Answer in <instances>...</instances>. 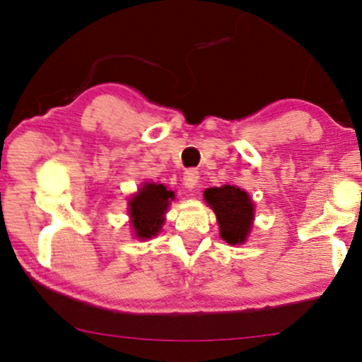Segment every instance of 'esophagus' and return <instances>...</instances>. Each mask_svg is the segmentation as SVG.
<instances>
[{
    "label": "esophagus",
    "instance_id": "34e87169",
    "mask_svg": "<svg viewBox=\"0 0 362 362\" xmlns=\"http://www.w3.org/2000/svg\"><path fill=\"white\" fill-rule=\"evenodd\" d=\"M185 186L189 191H196L199 187V173L194 170H187L185 173Z\"/></svg>",
    "mask_w": 362,
    "mask_h": 362
}]
</instances>
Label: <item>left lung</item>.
I'll return each mask as SVG.
<instances>
[{"label": "left lung", "instance_id": "8db88e82", "mask_svg": "<svg viewBox=\"0 0 362 362\" xmlns=\"http://www.w3.org/2000/svg\"><path fill=\"white\" fill-rule=\"evenodd\" d=\"M204 199L216 213L224 241L229 244H241L246 241L252 219H255V206L247 192L236 186L226 185L206 189Z\"/></svg>", "mask_w": 362, "mask_h": 362}]
</instances>
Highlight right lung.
<instances>
[{"label": "right lung", "instance_id": "obj_1", "mask_svg": "<svg viewBox=\"0 0 362 362\" xmlns=\"http://www.w3.org/2000/svg\"><path fill=\"white\" fill-rule=\"evenodd\" d=\"M175 199V192L168 191L163 185H144L139 192L129 201L131 224L134 228L136 238L148 239L156 236L164 221L163 214Z\"/></svg>", "mask_w": 362, "mask_h": 362}]
</instances>
